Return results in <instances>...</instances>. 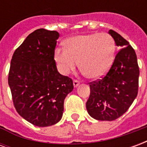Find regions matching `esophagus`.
Here are the masks:
<instances>
[{
  "label": "esophagus",
  "instance_id": "obj_1",
  "mask_svg": "<svg viewBox=\"0 0 147 147\" xmlns=\"http://www.w3.org/2000/svg\"><path fill=\"white\" fill-rule=\"evenodd\" d=\"M73 85H74V87H77V86L80 85V82L76 80H74L73 81Z\"/></svg>",
  "mask_w": 147,
  "mask_h": 147
}]
</instances>
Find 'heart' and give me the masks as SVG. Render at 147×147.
<instances>
[{
	"instance_id": "obj_1",
	"label": "heart",
	"mask_w": 147,
	"mask_h": 147,
	"mask_svg": "<svg viewBox=\"0 0 147 147\" xmlns=\"http://www.w3.org/2000/svg\"><path fill=\"white\" fill-rule=\"evenodd\" d=\"M65 49H55L54 58L59 69L67 75L79 66L90 79H99L107 73L113 61L116 45L106 33L88 34L71 37Z\"/></svg>"
}]
</instances>
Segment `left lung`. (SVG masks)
Segmentation results:
<instances>
[{"label": "left lung", "mask_w": 147, "mask_h": 147, "mask_svg": "<svg viewBox=\"0 0 147 147\" xmlns=\"http://www.w3.org/2000/svg\"><path fill=\"white\" fill-rule=\"evenodd\" d=\"M120 49L109 71L101 80L90 83V94L86 106L98 120L112 121L126 112L138 94L139 68L129 42L113 30H109Z\"/></svg>", "instance_id": "1"}]
</instances>
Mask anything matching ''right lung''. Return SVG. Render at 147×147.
<instances>
[{
    "label": "right lung",
    "mask_w": 147,
    "mask_h": 147,
    "mask_svg": "<svg viewBox=\"0 0 147 147\" xmlns=\"http://www.w3.org/2000/svg\"><path fill=\"white\" fill-rule=\"evenodd\" d=\"M57 31L38 29L13 53L8 85L13 104L24 119L48 127L61 120L64 102L72 91V80L58 72L54 60Z\"/></svg>",
    "instance_id": "right-lung-1"
}]
</instances>
